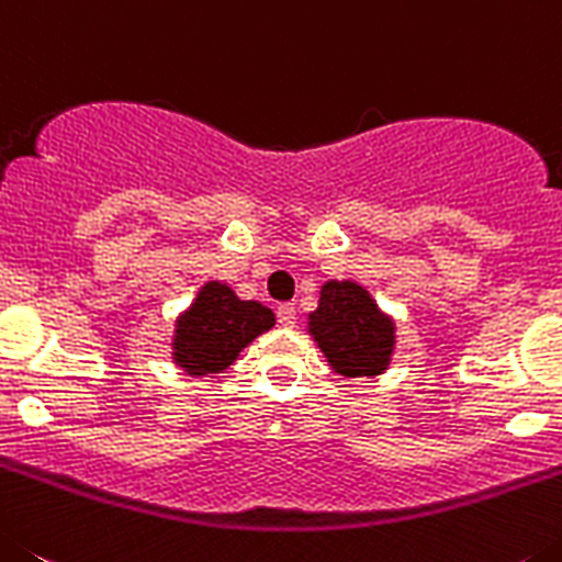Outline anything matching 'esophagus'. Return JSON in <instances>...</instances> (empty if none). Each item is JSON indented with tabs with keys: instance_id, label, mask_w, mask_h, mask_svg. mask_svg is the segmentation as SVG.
<instances>
[{
	"instance_id": "34e87169",
	"label": "esophagus",
	"mask_w": 562,
	"mask_h": 562,
	"mask_svg": "<svg viewBox=\"0 0 562 562\" xmlns=\"http://www.w3.org/2000/svg\"><path fill=\"white\" fill-rule=\"evenodd\" d=\"M277 318H280L282 327H293L296 325V305L285 302V305L277 307Z\"/></svg>"
}]
</instances>
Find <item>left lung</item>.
I'll return each mask as SVG.
<instances>
[{
	"mask_svg": "<svg viewBox=\"0 0 562 562\" xmlns=\"http://www.w3.org/2000/svg\"><path fill=\"white\" fill-rule=\"evenodd\" d=\"M307 333L338 375H381L392 361L394 322L352 280L322 285L318 307L307 316Z\"/></svg>",
	"mask_w": 562,
	"mask_h": 562,
	"instance_id": "left-lung-1",
	"label": "left lung"
}]
</instances>
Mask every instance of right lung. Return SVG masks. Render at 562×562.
<instances>
[{
  "mask_svg": "<svg viewBox=\"0 0 562 562\" xmlns=\"http://www.w3.org/2000/svg\"><path fill=\"white\" fill-rule=\"evenodd\" d=\"M274 313L240 300L226 282H206L195 302L176 318L173 361L187 375H212L232 367L246 344L274 327Z\"/></svg>",
  "mask_w": 562,
  "mask_h": 562,
  "instance_id": "obj_1",
  "label": "right lung"
}]
</instances>
